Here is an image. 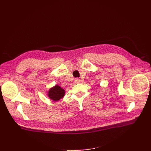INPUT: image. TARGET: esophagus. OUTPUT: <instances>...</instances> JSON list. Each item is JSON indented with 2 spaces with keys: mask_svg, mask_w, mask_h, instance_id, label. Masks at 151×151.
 Listing matches in <instances>:
<instances>
[{
  "mask_svg": "<svg viewBox=\"0 0 151 151\" xmlns=\"http://www.w3.org/2000/svg\"><path fill=\"white\" fill-rule=\"evenodd\" d=\"M75 83L76 84H78V83H80V79H78V78H76V79H75Z\"/></svg>",
  "mask_w": 151,
  "mask_h": 151,
  "instance_id": "esophagus-1",
  "label": "esophagus"
}]
</instances>
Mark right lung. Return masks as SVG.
Returning a JSON list of instances; mask_svg holds the SVG:
<instances>
[{
	"instance_id": "right-lung-1",
	"label": "right lung",
	"mask_w": 151,
	"mask_h": 151,
	"mask_svg": "<svg viewBox=\"0 0 151 151\" xmlns=\"http://www.w3.org/2000/svg\"><path fill=\"white\" fill-rule=\"evenodd\" d=\"M65 95V90L59 85L55 84L47 92V96L52 101H57L62 99Z\"/></svg>"
}]
</instances>
